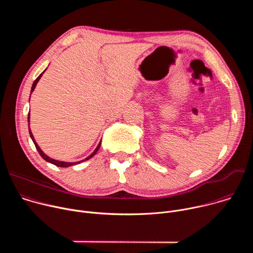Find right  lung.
Returning a JSON list of instances; mask_svg holds the SVG:
<instances>
[{"instance_id": "add662e5", "label": "right lung", "mask_w": 253, "mask_h": 253, "mask_svg": "<svg viewBox=\"0 0 253 253\" xmlns=\"http://www.w3.org/2000/svg\"><path fill=\"white\" fill-rule=\"evenodd\" d=\"M43 74V73H42ZM42 74H40L39 76H38V78L36 79L35 81H34V83H33V86H32V89H31V93L34 91V89H35V87H36V85H37V83H38V81L40 80V78H41V76H42ZM29 119H30V113L28 114V122H29ZM29 133H30V136H31V138H32V140H33V142H34V144H35V146H36V148H37V150H38V152L40 153V155L42 156V158L43 159H45L46 161H48V162H50V163H52V164H54V165H56V166H59V167H69V166H72V165H76V164H79L80 162H82V161H79V162H73V163H70V162H62V161H58V160H54V159H52V158H50V157H48L46 154H44V152L40 149V147L38 146V144L36 143V141H35V139H34V136H33V134H32V132H31V130H30V128H29ZM100 146H101V142L98 144V146H97V148L94 150V152L89 156V157H87L86 158V160H88V159H90V158H92L95 154H96V152L99 150V148H100Z\"/></svg>"}]
</instances>
